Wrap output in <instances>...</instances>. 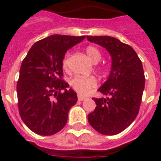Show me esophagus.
Listing matches in <instances>:
<instances>
[{
  "label": "esophagus",
  "mask_w": 161,
  "mask_h": 161,
  "mask_svg": "<svg viewBox=\"0 0 161 161\" xmlns=\"http://www.w3.org/2000/svg\"><path fill=\"white\" fill-rule=\"evenodd\" d=\"M85 99H86L85 97L80 96V95H78V96H77V100H78V101H84V100H85Z\"/></svg>",
  "instance_id": "1"
}]
</instances>
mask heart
I'll return each mask as SVG.
<instances>
[{
	"instance_id": "1",
	"label": "heart",
	"mask_w": 161,
	"mask_h": 161,
	"mask_svg": "<svg viewBox=\"0 0 161 161\" xmlns=\"http://www.w3.org/2000/svg\"><path fill=\"white\" fill-rule=\"evenodd\" d=\"M85 53L89 57V58L93 63H97L102 58V54L100 51L93 46H88L85 48ZM68 59H69V54L66 53L62 59V66L64 70L68 69ZM98 70L100 71H104L106 70L105 65H101L98 67ZM97 81L94 76H88V77H83V76H75L70 80V85L74 91L80 95L88 94L91 90L97 86Z\"/></svg>"
}]
</instances>
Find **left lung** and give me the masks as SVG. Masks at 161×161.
Returning <instances> with one entry per match:
<instances>
[{
  "instance_id": "8db88e82",
  "label": "left lung",
  "mask_w": 161,
  "mask_h": 161,
  "mask_svg": "<svg viewBox=\"0 0 161 161\" xmlns=\"http://www.w3.org/2000/svg\"><path fill=\"white\" fill-rule=\"evenodd\" d=\"M91 42L108 50L112 58L111 72L98 91L107 98H93L97 107L88 115V121L102 135L122 132L138 115L144 87L142 63L128 44L109 36H87Z\"/></svg>"
}]
</instances>
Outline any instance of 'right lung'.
Masks as SVG:
<instances>
[{"label": "right lung", "mask_w": 161, "mask_h": 161, "mask_svg": "<svg viewBox=\"0 0 161 161\" xmlns=\"http://www.w3.org/2000/svg\"><path fill=\"white\" fill-rule=\"evenodd\" d=\"M85 36L52 35L37 41L23 59L18 82V108L32 131L48 136L65 126L68 112L77 101L63 79L62 59L67 50Z\"/></svg>", "instance_id": "1"}]
</instances>
